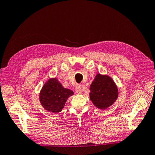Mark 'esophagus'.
Wrapping results in <instances>:
<instances>
[{"mask_svg":"<svg viewBox=\"0 0 155 155\" xmlns=\"http://www.w3.org/2000/svg\"><path fill=\"white\" fill-rule=\"evenodd\" d=\"M76 91L78 94H81L82 93V89L80 85H77V87H76Z\"/></svg>","mask_w":155,"mask_h":155,"instance_id":"obj_1","label":"esophagus"}]
</instances>
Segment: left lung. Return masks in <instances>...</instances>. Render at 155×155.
<instances>
[{"label": "left lung", "mask_w": 155, "mask_h": 155, "mask_svg": "<svg viewBox=\"0 0 155 155\" xmlns=\"http://www.w3.org/2000/svg\"><path fill=\"white\" fill-rule=\"evenodd\" d=\"M90 99L97 109H107L118 99V88L111 77L96 74L90 86Z\"/></svg>", "instance_id": "1"}]
</instances>
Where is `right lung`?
Instances as JSON below:
<instances>
[{
	"mask_svg": "<svg viewBox=\"0 0 155 155\" xmlns=\"http://www.w3.org/2000/svg\"><path fill=\"white\" fill-rule=\"evenodd\" d=\"M74 92L64 88L56 78L46 81L39 92V101L44 109L53 113L62 111L68 97Z\"/></svg>",
	"mask_w": 155,
	"mask_h": 155,
	"instance_id": "right-lung-1",
	"label": "right lung"
}]
</instances>
